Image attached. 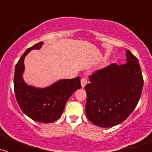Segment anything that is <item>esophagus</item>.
Listing matches in <instances>:
<instances>
[{"instance_id":"obj_1","label":"esophagus","mask_w":152,"mask_h":152,"mask_svg":"<svg viewBox=\"0 0 152 152\" xmlns=\"http://www.w3.org/2000/svg\"><path fill=\"white\" fill-rule=\"evenodd\" d=\"M80 84H81V87H82V88H84L86 84H88V79L85 78V77L81 78V80H80Z\"/></svg>"}]
</instances>
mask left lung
I'll list each match as a JSON object with an SVG mask.
<instances>
[{
    "mask_svg": "<svg viewBox=\"0 0 152 152\" xmlns=\"http://www.w3.org/2000/svg\"><path fill=\"white\" fill-rule=\"evenodd\" d=\"M126 56V64H111L99 70L84 87L86 116L95 126L109 128L123 123L139 103L144 84L142 70L129 50Z\"/></svg>",
    "mask_w": 152,
    "mask_h": 152,
    "instance_id": "left-lung-1",
    "label": "left lung"
}]
</instances>
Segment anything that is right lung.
<instances>
[{
  "label": "right lung",
  "mask_w": 152,
  "mask_h": 152,
  "mask_svg": "<svg viewBox=\"0 0 152 152\" xmlns=\"http://www.w3.org/2000/svg\"><path fill=\"white\" fill-rule=\"evenodd\" d=\"M43 42H39L26 50L15 67L13 88L19 107L24 114L34 121L51 123L62 115L64 107L73 93L81 88L80 77L60 79L46 88H36L23 80L24 59L30 51L40 49Z\"/></svg>",
  "instance_id": "obj_1"
}]
</instances>
